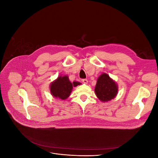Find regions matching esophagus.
<instances>
[{"label": "esophagus", "mask_w": 158, "mask_h": 158, "mask_svg": "<svg viewBox=\"0 0 158 158\" xmlns=\"http://www.w3.org/2000/svg\"><path fill=\"white\" fill-rule=\"evenodd\" d=\"M82 82L84 83V84H88V80L87 79H83L82 80Z\"/></svg>", "instance_id": "esophagus-1"}]
</instances>
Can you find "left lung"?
Returning <instances> with one entry per match:
<instances>
[{"mask_svg": "<svg viewBox=\"0 0 158 158\" xmlns=\"http://www.w3.org/2000/svg\"><path fill=\"white\" fill-rule=\"evenodd\" d=\"M97 98L102 102L111 101L118 94V85L107 73H102L98 80L95 87Z\"/></svg>", "mask_w": 158, "mask_h": 158, "instance_id": "obj_1", "label": "left lung"}]
</instances>
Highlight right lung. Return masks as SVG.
Returning a JSON list of instances; mask_svg holds the SVG:
<instances>
[{
  "instance_id": "obj_1",
  "label": "right lung",
  "mask_w": 158,
  "mask_h": 158,
  "mask_svg": "<svg viewBox=\"0 0 158 158\" xmlns=\"http://www.w3.org/2000/svg\"><path fill=\"white\" fill-rule=\"evenodd\" d=\"M80 84L81 83L77 81H74L72 83L68 76L60 75L51 83L50 92L53 98L65 100L70 96L73 87H76Z\"/></svg>"
}]
</instances>
